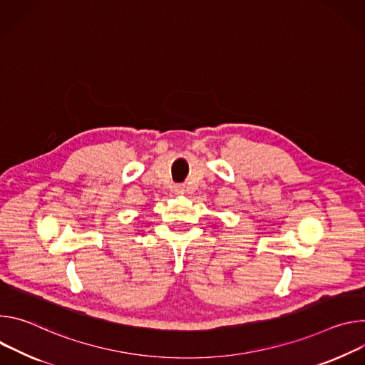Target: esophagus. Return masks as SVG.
<instances>
[{"label": "esophagus", "mask_w": 365, "mask_h": 365, "mask_svg": "<svg viewBox=\"0 0 365 365\" xmlns=\"http://www.w3.org/2000/svg\"><path fill=\"white\" fill-rule=\"evenodd\" d=\"M175 192H177V194L184 192V187H182V185H175Z\"/></svg>", "instance_id": "obj_1"}]
</instances>
